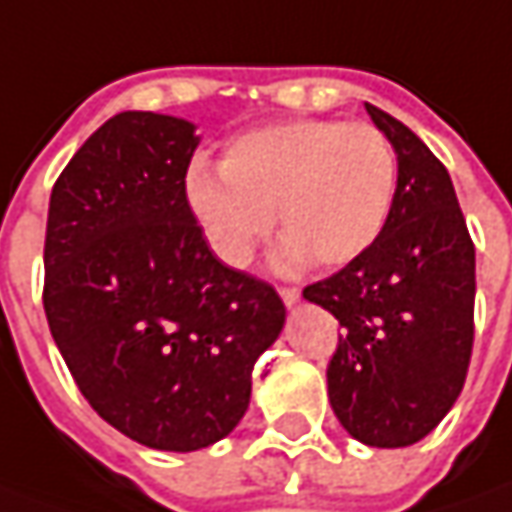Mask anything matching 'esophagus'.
I'll use <instances>...</instances> for the list:
<instances>
[{
  "label": "esophagus",
  "instance_id": "esophagus-1",
  "mask_svg": "<svg viewBox=\"0 0 512 512\" xmlns=\"http://www.w3.org/2000/svg\"><path fill=\"white\" fill-rule=\"evenodd\" d=\"M280 297L288 308H294L300 302V288H280Z\"/></svg>",
  "mask_w": 512,
  "mask_h": 512
}]
</instances>
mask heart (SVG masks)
Returning <instances> with one entry per match:
<instances>
[{"label": "heart", "mask_w": 512, "mask_h": 512, "mask_svg": "<svg viewBox=\"0 0 512 512\" xmlns=\"http://www.w3.org/2000/svg\"><path fill=\"white\" fill-rule=\"evenodd\" d=\"M221 173L193 168L184 201L210 249L243 269L274 227L285 235L283 266L314 257L339 269L384 232L398 184L389 139L370 123L277 120L224 145Z\"/></svg>", "instance_id": "1"}]
</instances>
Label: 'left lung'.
I'll return each instance as SVG.
<instances>
[{"label":"left lung","mask_w":512,"mask_h":512,"mask_svg":"<svg viewBox=\"0 0 512 512\" xmlns=\"http://www.w3.org/2000/svg\"><path fill=\"white\" fill-rule=\"evenodd\" d=\"M367 106L398 156L384 232L302 297L339 319L328 398L358 443L423 440L460 398L474 344L476 257L443 162L401 120Z\"/></svg>","instance_id":"left-lung-1"}]
</instances>
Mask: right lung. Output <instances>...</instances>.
<instances>
[{"label":"right lung","mask_w":512,"mask_h":512,"mask_svg":"<svg viewBox=\"0 0 512 512\" xmlns=\"http://www.w3.org/2000/svg\"><path fill=\"white\" fill-rule=\"evenodd\" d=\"M198 142L184 117L114 114L58 176L44 241V311L83 398L139 446L179 454L241 423L285 325L277 291L224 266L187 210Z\"/></svg>","instance_id":"obj_1"}]
</instances>
